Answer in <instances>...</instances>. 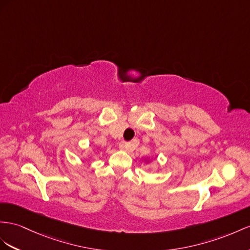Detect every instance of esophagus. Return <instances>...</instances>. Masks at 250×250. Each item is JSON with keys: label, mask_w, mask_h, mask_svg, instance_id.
<instances>
[{"label": "esophagus", "mask_w": 250, "mask_h": 250, "mask_svg": "<svg viewBox=\"0 0 250 250\" xmlns=\"http://www.w3.org/2000/svg\"><path fill=\"white\" fill-rule=\"evenodd\" d=\"M134 148H135V144H134V142L132 143H120L119 144V149L120 150H125V151H132L134 150Z\"/></svg>", "instance_id": "1"}]
</instances>
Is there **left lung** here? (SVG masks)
Returning <instances> with one entry per match:
<instances>
[{"instance_id": "8db88e82", "label": "left lung", "mask_w": 250, "mask_h": 250, "mask_svg": "<svg viewBox=\"0 0 250 250\" xmlns=\"http://www.w3.org/2000/svg\"><path fill=\"white\" fill-rule=\"evenodd\" d=\"M145 162H146V164H148V163L150 162V159H148V158H146V159H145Z\"/></svg>"}]
</instances>
